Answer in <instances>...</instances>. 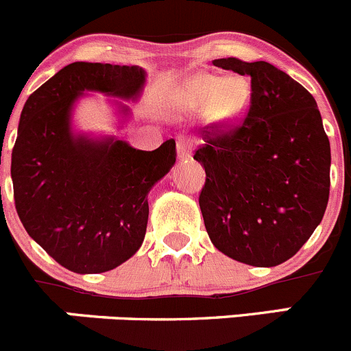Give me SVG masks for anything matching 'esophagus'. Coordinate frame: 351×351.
Instances as JSON below:
<instances>
[{
    "label": "esophagus",
    "mask_w": 351,
    "mask_h": 351,
    "mask_svg": "<svg viewBox=\"0 0 351 351\" xmlns=\"http://www.w3.org/2000/svg\"><path fill=\"white\" fill-rule=\"evenodd\" d=\"M191 150H193V143L186 138H179L177 140V157L180 160H186V158L191 157Z\"/></svg>",
    "instance_id": "1"
}]
</instances>
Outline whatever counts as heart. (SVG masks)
<instances>
[{"label":"heart","mask_w":351,"mask_h":351,"mask_svg":"<svg viewBox=\"0 0 351 351\" xmlns=\"http://www.w3.org/2000/svg\"><path fill=\"white\" fill-rule=\"evenodd\" d=\"M189 109H206L210 123L218 128H230L244 116L251 100V85L241 76L221 78L217 75L191 76L180 90Z\"/></svg>","instance_id":"1"}]
</instances>
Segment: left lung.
<instances>
[{
  "label": "left lung",
  "instance_id": "8db88e82",
  "mask_svg": "<svg viewBox=\"0 0 351 351\" xmlns=\"http://www.w3.org/2000/svg\"><path fill=\"white\" fill-rule=\"evenodd\" d=\"M251 78L245 117L201 128L194 158L206 172L199 193L204 227L218 251L259 268L300 251L324 217L331 148L314 97L266 61L215 59Z\"/></svg>",
  "mask_w": 351,
  "mask_h": 351
}]
</instances>
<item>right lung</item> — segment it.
<instances>
[{
    "label": "right lung",
    "mask_w": 351,
    "mask_h": 351,
    "mask_svg": "<svg viewBox=\"0 0 351 351\" xmlns=\"http://www.w3.org/2000/svg\"><path fill=\"white\" fill-rule=\"evenodd\" d=\"M143 83L140 66L71 62L22 109L12 152L16 213L27 234L69 271H109L140 249L148 191L176 164L174 140L143 152L71 133L69 110L82 92L134 99Z\"/></svg>",
    "instance_id": "add662e5"
}]
</instances>
